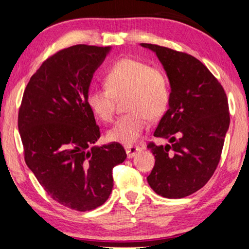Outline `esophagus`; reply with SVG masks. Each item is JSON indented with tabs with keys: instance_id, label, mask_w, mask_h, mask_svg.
<instances>
[{
	"instance_id": "34e87169",
	"label": "esophagus",
	"mask_w": 249,
	"mask_h": 249,
	"mask_svg": "<svg viewBox=\"0 0 249 249\" xmlns=\"http://www.w3.org/2000/svg\"><path fill=\"white\" fill-rule=\"evenodd\" d=\"M141 151H142V147H139V146H135V145L125 146V152H127V156L129 159L134 158V156Z\"/></svg>"
}]
</instances>
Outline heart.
Listing matches in <instances>:
<instances>
[{
    "label": "heart",
    "mask_w": 249,
    "mask_h": 249,
    "mask_svg": "<svg viewBox=\"0 0 249 249\" xmlns=\"http://www.w3.org/2000/svg\"><path fill=\"white\" fill-rule=\"evenodd\" d=\"M104 88L87 94V105L103 122H112L117 100L125 97L127 114L108 131L113 142L131 144L148 127L149 118L159 119L168 111L171 85L164 70L134 57H122L111 66L104 77Z\"/></svg>",
    "instance_id": "b5f03b06"
}]
</instances>
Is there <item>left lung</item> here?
<instances>
[{
    "instance_id": "8db88e82",
    "label": "left lung",
    "mask_w": 249,
    "mask_h": 249,
    "mask_svg": "<svg viewBox=\"0 0 249 249\" xmlns=\"http://www.w3.org/2000/svg\"><path fill=\"white\" fill-rule=\"evenodd\" d=\"M154 51L168 73L171 100L154 131L170 144L147 147L155 165L147 181L165 198H182L202 188L217 168L230 113L220 81L196 57L185 52L142 43Z\"/></svg>"
}]
</instances>
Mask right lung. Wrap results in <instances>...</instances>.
Segmentation results:
<instances>
[{"mask_svg": "<svg viewBox=\"0 0 249 249\" xmlns=\"http://www.w3.org/2000/svg\"><path fill=\"white\" fill-rule=\"evenodd\" d=\"M110 47L73 45L47 57L23 91L18 128L23 158L44 190L79 212L103 205L124 146H94L101 130L87 105L93 73Z\"/></svg>", "mask_w": 249, "mask_h": 249, "instance_id": "right-lung-1", "label": "right lung"}]
</instances>
